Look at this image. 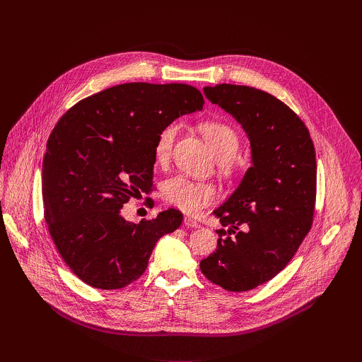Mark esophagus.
<instances>
[{
    "label": "esophagus",
    "instance_id": "esophagus-1",
    "mask_svg": "<svg viewBox=\"0 0 362 362\" xmlns=\"http://www.w3.org/2000/svg\"><path fill=\"white\" fill-rule=\"evenodd\" d=\"M185 226L196 229V228H200V223H197L196 221H193V219H190V218H185Z\"/></svg>",
    "mask_w": 362,
    "mask_h": 362
}]
</instances>
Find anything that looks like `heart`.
<instances>
[{
	"label": "heart",
	"mask_w": 362,
	"mask_h": 362,
	"mask_svg": "<svg viewBox=\"0 0 362 362\" xmlns=\"http://www.w3.org/2000/svg\"><path fill=\"white\" fill-rule=\"evenodd\" d=\"M180 130L179 122H170L165 124L154 141L153 153L158 163H166L173 151L175 140ZM206 141L211 150L218 158L219 168L222 170H232L235 166L233 156L239 147V136L236 130L219 120H211L202 124L200 127ZM163 199L185 214H196L204 206H208L216 199V189L214 185L206 182H194L185 176H175L163 183L162 187Z\"/></svg>",
	"instance_id": "heart-1"
}]
</instances>
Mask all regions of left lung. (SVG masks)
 Listing matches in <instances>:
<instances>
[{
    "mask_svg": "<svg viewBox=\"0 0 362 362\" xmlns=\"http://www.w3.org/2000/svg\"><path fill=\"white\" fill-rule=\"evenodd\" d=\"M203 91L247 134L252 166L214 211L223 229L200 271L226 291H250L278 275L311 230L315 147L298 115L267 91L225 83Z\"/></svg>",
    "mask_w": 362,
    "mask_h": 362,
    "instance_id": "8db88e82",
    "label": "left lung"
}]
</instances>
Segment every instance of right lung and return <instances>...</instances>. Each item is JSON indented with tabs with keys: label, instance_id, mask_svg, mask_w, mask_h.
<instances>
[{
	"label": "right lung",
	"instance_id": "right-lung-1",
	"mask_svg": "<svg viewBox=\"0 0 362 362\" xmlns=\"http://www.w3.org/2000/svg\"><path fill=\"white\" fill-rule=\"evenodd\" d=\"M203 103L189 84L126 83L80 100L51 132L41 176L44 218L63 261L84 284L110 291L134 282L156 242L182 225L176 209L134 223L122 208L151 190L159 130Z\"/></svg>",
	"mask_w": 362,
	"mask_h": 362
}]
</instances>
